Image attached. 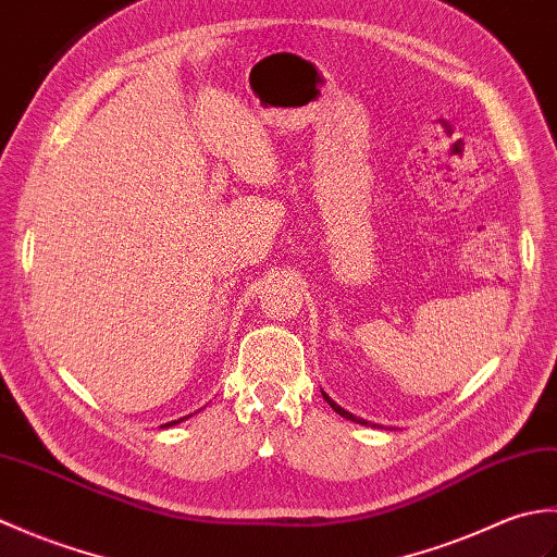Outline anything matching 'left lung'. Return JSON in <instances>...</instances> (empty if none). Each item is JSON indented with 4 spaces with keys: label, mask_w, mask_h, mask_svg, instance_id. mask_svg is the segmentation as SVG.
Listing matches in <instances>:
<instances>
[{
    "label": "left lung",
    "mask_w": 557,
    "mask_h": 557,
    "mask_svg": "<svg viewBox=\"0 0 557 557\" xmlns=\"http://www.w3.org/2000/svg\"><path fill=\"white\" fill-rule=\"evenodd\" d=\"M323 397H325V401H327V405L330 407H333L337 413H339V417H345V419H349V421H357V423H361V425H375V423H369V421H366V419H359V417H354V413H349L347 409H342L339 405H335V401L333 399H330L325 393H323Z\"/></svg>",
    "instance_id": "left-lung-1"
}]
</instances>
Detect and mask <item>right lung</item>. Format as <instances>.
<instances>
[{
    "label": "right lung",
    "mask_w": 557,
    "mask_h": 557,
    "mask_svg": "<svg viewBox=\"0 0 557 557\" xmlns=\"http://www.w3.org/2000/svg\"><path fill=\"white\" fill-rule=\"evenodd\" d=\"M188 417H191V413H188ZM188 417H184V419H188ZM184 419H176V421H170V423H164V425H160V429H170V425H174V423H182Z\"/></svg>",
    "instance_id": "1"
}]
</instances>
